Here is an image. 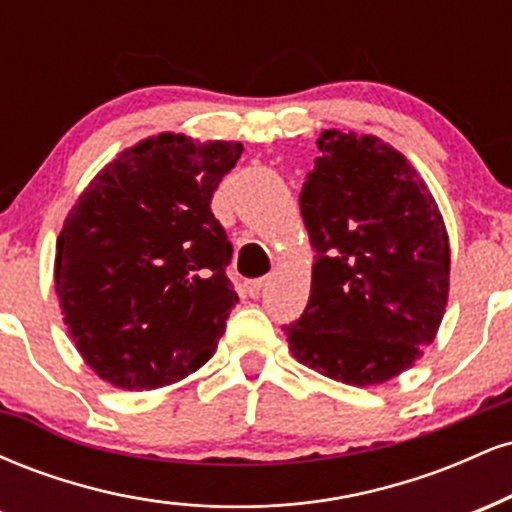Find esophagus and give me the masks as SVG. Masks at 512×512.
Here are the masks:
<instances>
[{
  "instance_id": "esophagus-1",
  "label": "esophagus",
  "mask_w": 512,
  "mask_h": 512,
  "mask_svg": "<svg viewBox=\"0 0 512 512\" xmlns=\"http://www.w3.org/2000/svg\"><path fill=\"white\" fill-rule=\"evenodd\" d=\"M264 286H267V279H257V281H250V284L245 286V291L255 298V296H260V291L264 289Z\"/></svg>"
}]
</instances>
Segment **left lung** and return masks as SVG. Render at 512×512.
Returning <instances> with one entry per match:
<instances>
[{"instance_id": "obj_1", "label": "left lung", "mask_w": 512, "mask_h": 512, "mask_svg": "<svg viewBox=\"0 0 512 512\" xmlns=\"http://www.w3.org/2000/svg\"><path fill=\"white\" fill-rule=\"evenodd\" d=\"M301 190L315 250L310 298L284 330L303 366L337 383L392 380L436 339L450 293V238L407 156L375 134L325 129Z\"/></svg>"}]
</instances>
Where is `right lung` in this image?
Returning <instances> with one entry per match:
<instances>
[{
  "label": "right lung",
  "instance_id": "add662e5",
  "mask_svg": "<svg viewBox=\"0 0 512 512\" xmlns=\"http://www.w3.org/2000/svg\"><path fill=\"white\" fill-rule=\"evenodd\" d=\"M240 154V142L154 134L120 151L69 209L55 293L76 351L105 383L158 390L214 356L238 296L211 197Z\"/></svg>",
  "mask_w": 512,
  "mask_h": 512
}]
</instances>
